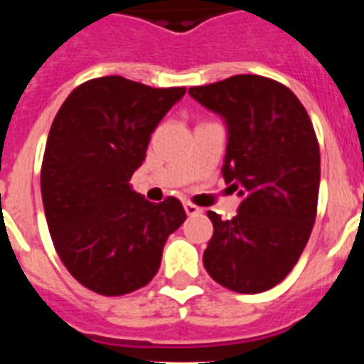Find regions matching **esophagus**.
I'll list each match as a JSON object with an SVG mask.
<instances>
[{
  "label": "esophagus",
  "instance_id": "34e87169",
  "mask_svg": "<svg viewBox=\"0 0 364 364\" xmlns=\"http://www.w3.org/2000/svg\"><path fill=\"white\" fill-rule=\"evenodd\" d=\"M184 210H186V213L189 215V217H193V215H198L202 211L200 208H197V205L191 204V202H184Z\"/></svg>",
  "mask_w": 364,
  "mask_h": 364
}]
</instances>
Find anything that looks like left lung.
I'll use <instances>...</instances> for the list:
<instances>
[{"label":"left lung","mask_w":364,"mask_h":364,"mask_svg":"<svg viewBox=\"0 0 364 364\" xmlns=\"http://www.w3.org/2000/svg\"><path fill=\"white\" fill-rule=\"evenodd\" d=\"M191 98L228 125L222 176L242 198L230 220L208 211L211 279L237 294L277 286L297 264L317 213L321 154L297 96L275 80L237 74L191 87Z\"/></svg>","instance_id":"left-lung-1"}]
</instances>
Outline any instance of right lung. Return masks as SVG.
<instances>
[{
  "mask_svg": "<svg viewBox=\"0 0 364 364\" xmlns=\"http://www.w3.org/2000/svg\"><path fill=\"white\" fill-rule=\"evenodd\" d=\"M186 95L122 76L82 83L50 125L41 198L58 255L80 284L125 295L156 275L164 244L186 220L178 198L160 204L131 188L151 133Z\"/></svg>",
  "mask_w": 364,
  "mask_h": 364,
  "instance_id": "right-lung-1",
  "label": "right lung"
}]
</instances>
